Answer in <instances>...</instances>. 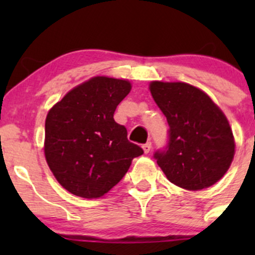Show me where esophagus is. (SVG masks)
<instances>
[{"instance_id":"obj_1","label":"esophagus","mask_w":255,"mask_h":255,"mask_svg":"<svg viewBox=\"0 0 255 255\" xmlns=\"http://www.w3.org/2000/svg\"><path fill=\"white\" fill-rule=\"evenodd\" d=\"M142 148H143L144 153H145V154H148L149 151H150V149H151V143H150V142H146L145 144H143V145H142Z\"/></svg>"}]
</instances>
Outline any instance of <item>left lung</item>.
Returning <instances> with one entry per match:
<instances>
[{
    "label": "left lung",
    "mask_w": 255,
    "mask_h": 255,
    "mask_svg": "<svg viewBox=\"0 0 255 255\" xmlns=\"http://www.w3.org/2000/svg\"><path fill=\"white\" fill-rule=\"evenodd\" d=\"M151 96L166 117L169 140L154 158L170 182L206 189L230 169L235 138L225 113L207 94L185 82L153 81Z\"/></svg>",
    "instance_id": "1"
}]
</instances>
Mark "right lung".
<instances>
[{"label": "right lung", "instance_id": "right-lung-1", "mask_svg": "<svg viewBox=\"0 0 255 255\" xmlns=\"http://www.w3.org/2000/svg\"><path fill=\"white\" fill-rule=\"evenodd\" d=\"M127 80L95 76L49 110L44 154L59 184L76 196L97 199L122 180L143 149L113 120L129 94Z\"/></svg>", "mask_w": 255, "mask_h": 255}]
</instances>
